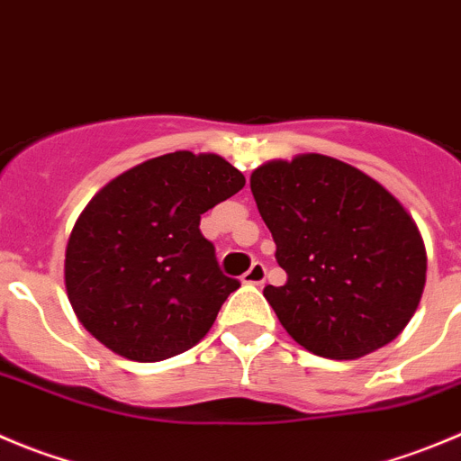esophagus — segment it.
I'll return each instance as SVG.
<instances>
[{
  "label": "esophagus",
  "instance_id": "esophagus-1",
  "mask_svg": "<svg viewBox=\"0 0 461 461\" xmlns=\"http://www.w3.org/2000/svg\"><path fill=\"white\" fill-rule=\"evenodd\" d=\"M267 278V267L262 265V262H253L251 269L247 271V274L242 276V283H249V285H262Z\"/></svg>",
  "mask_w": 461,
  "mask_h": 461
}]
</instances>
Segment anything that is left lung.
Returning a JSON list of instances; mask_svg holds the SVG:
<instances>
[{
	"label": "left lung",
	"instance_id": "left-lung-1",
	"mask_svg": "<svg viewBox=\"0 0 461 461\" xmlns=\"http://www.w3.org/2000/svg\"><path fill=\"white\" fill-rule=\"evenodd\" d=\"M251 192L287 283L265 299L310 353L357 359L401 335L425 285V247L380 183L335 158L267 162Z\"/></svg>",
	"mask_w": 461,
	"mask_h": 461
}]
</instances>
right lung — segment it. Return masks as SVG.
<instances>
[{"label":"right lung","instance_id":"obj_1","mask_svg":"<svg viewBox=\"0 0 461 461\" xmlns=\"http://www.w3.org/2000/svg\"><path fill=\"white\" fill-rule=\"evenodd\" d=\"M223 158L167 153L108 183L74 223L65 287L87 332L135 362L199 344L238 278L219 269L201 214L244 187Z\"/></svg>","mask_w":461,"mask_h":461}]
</instances>
